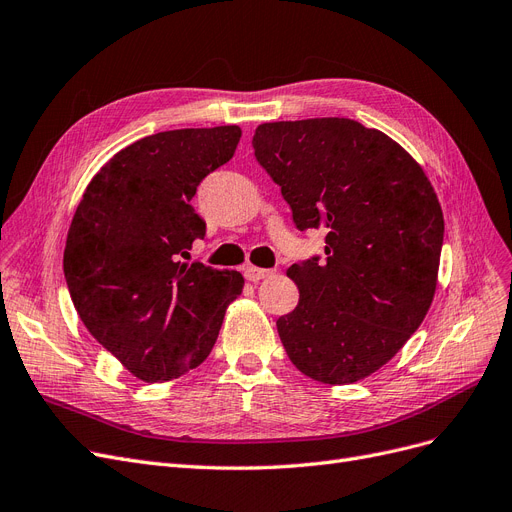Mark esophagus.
Returning <instances> with one entry per match:
<instances>
[{"instance_id":"1","label":"esophagus","mask_w":512,"mask_h":512,"mask_svg":"<svg viewBox=\"0 0 512 512\" xmlns=\"http://www.w3.org/2000/svg\"><path fill=\"white\" fill-rule=\"evenodd\" d=\"M272 274H274V270L257 268V266H246V268H244V276H246V280H251V282H259L261 278H268V276H272Z\"/></svg>"}]
</instances>
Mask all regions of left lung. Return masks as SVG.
Listing matches in <instances>:
<instances>
[{"label": "left lung", "instance_id": "8db88e82", "mask_svg": "<svg viewBox=\"0 0 512 512\" xmlns=\"http://www.w3.org/2000/svg\"><path fill=\"white\" fill-rule=\"evenodd\" d=\"M257 162L297 230L325 227V259L293 263L299 304L276 320L291 363L323 384L375 373L418 331L437 289L445 221L422 166L348 118L268 122Z\"/></svg>", "mask_w": 512, "mask_h": 512}]
</instances>
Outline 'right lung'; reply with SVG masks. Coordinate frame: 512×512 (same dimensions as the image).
<instances>
[{
    "mask_svg": "<svg viewBox=\"0 0 512 512\" xmlns=\"http://www.w3.org/2000/svg\"><path fill=\"white\" fill-rule=\"evenodd\" d=\"M238 126L181 128L118 151L88 183L63 272L82 323L143 382H168L211 354L240 272L183 263L206 223L192 198L234 156Z\"/></svg>",
    "mask_w": 512,
    "mask_h": 512,
    "instance_id": "1",
    "label": "right lung"
}]
</instances>
